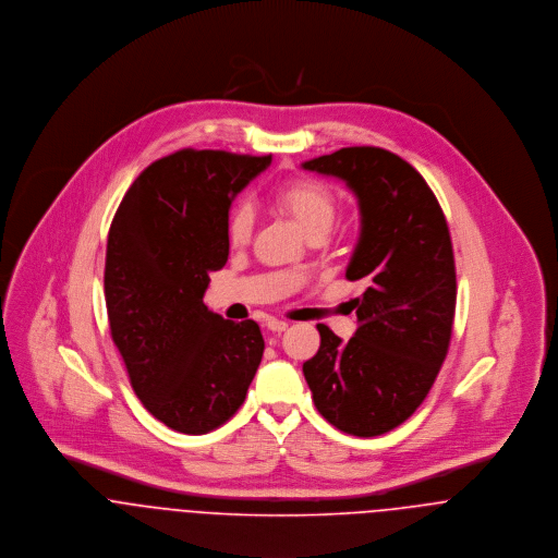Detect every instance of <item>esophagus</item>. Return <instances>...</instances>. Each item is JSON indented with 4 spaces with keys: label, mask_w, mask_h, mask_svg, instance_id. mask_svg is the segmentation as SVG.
I'll list each match as a JSON object with an SVG mask.
<instances>
[{
    "label": "esophagus",
    "mask_w": 558,
    "mask_h": 558,
    "mask_svg": "<svg viewBox=\"0 0 558 558\" xmlns=\"http://www.w3.org/2000/svg\"><path fill=\"white\" fill-rule=\"evenodd\" d=\"M265 327H267L269 331H274V333H282V331H287L289 323H287V320H278V318H267V320H265Z\"/></svg>",
    "instance_id": "esophagus-1"
}]
</instances>
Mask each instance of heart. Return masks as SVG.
Returning <instances> with one entry per match:
<instances>
[{
	"label": "heart",
	"mask_w": 558,
	"mask_h": 558,
	"mask_svg": "<svg viewBox=\"0 0 558 558\" xmlns=\"http://www.w3.org/2000/svg\"><path fill=\"white\" fill-rule=\"evenodd\" d=\"M274 203L289 214L308 235L312 231H329L336 218V198L329 187L312 180H291L274 190ZM254 216L246 203L231 209L227 220V240L231 246H246L252 238Z\"/></svg>",
	"instance_id": "obj_1"
}]
</instances>
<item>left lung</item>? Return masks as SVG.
Segmentation results:
<instances>
[{
  "label": "left lung",
  "instance_id": "left-lung-1",
  "mask_svg": "<svg viewBox=\"0 0 558 558\" xmlns=\"http://www.w3.org/2000/svg\"><path fill=\"white\" fill-rule=\"evenodd\" d=\"M353 190L362 233L347 278L362 280L357 331L342 342L316 325L304 364L316 411L338 430L378 436L407 422L440 371L456 314V265L445 214L426 180L380 147H342L302 165Z\"/></svg>",
  "mask_w": 558,
  "mask_h": 558
}]
</instances>
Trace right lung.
Segmentation results:
<instances>
[{"label":"right lung","instance_id":"obj_1","mask_svg":"<svg viewBox=\"0 0 558 558\" xmlns=\"http://www.w3.org/2000/svg\"><path fill=\"white\" fill-rule=\"evenodd\" d=\"M271 162L180 149L128 187L109 229L105 300L111 338L143 407L171 430L207 434L244 404L263 357L254 320L207 310L209 271L229 258L231 201Z\"/></svg>","mask_w":558,"mask_h":558}]
</instances>
